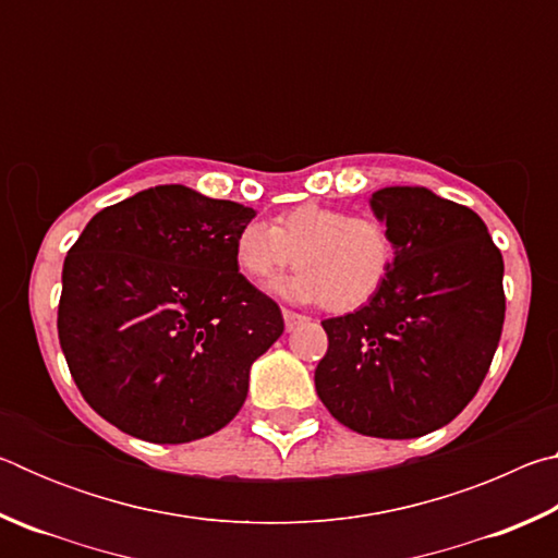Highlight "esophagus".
Here are the masks:
<instances>
[{
  "instance_id": "1",
  "label": "esophagus",
  "mask_w": 558,
  "mask_h": 558,
  "mask_svg": "<svg viewBox=\"0 0 558 558\" xmlns=\"http://www.w3.org/2000/svg\"><path fill=\"white\" fill-rule=\"evenodd\" d=\"M282 319H286V329H288V332H292V329H295L298 325L305 323V317L298 315V313H292V310H282Z\"/></svg>"
}]
</instances>
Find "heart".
<instances>
[{
    "label": "heart",
    "mask_w": 558,
    "mask_h": 558,
    "mask_svg": "<svg viewBox=\"0 0 558 558\" xmlns=\"http://www.w3.org/2000/svg\"><path fill=\"white\" fill-rule=\"evenodd\" d=\"M292 258L300 268L276 282L278 295L352 313L379 295L393 266V241L372 216L315 202L292 206L270 226L248 223L235 233V270L253 286H266Z\"/></svg>",
    "instance_id": "b5f03b06"
}]
</instances>
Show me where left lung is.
<instances>
[{
	"label": "left lung",
	"instance_id": "obj_1",
	"mask_svg": "<svg viewBox=\"0 0 558 558\" xmlns=\"http://www.w3.org/2000/svg\"><path fill=\"white\" fill-rule=\"evenodd\" d=\"M393 266L372 302L325 319L315 389L362 436L418 438L465 409L505 323L502 253L480 216L426 186L372 194Z\"/></svg>",
	"mask_w": 558,
	"mask_h": 558
}]
</instances>
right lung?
<instances>
[{"label": "right lung", "instance_id": "1", "mask_svg": "<svg viewBox=\"0 0 558 558\" xmlns=\"http://www.w3.org/2000/svg\"><path fill=\"white\" fill-rule=\"evenodd\" d=\"M253 216L162 184L98 211L65 256L63 356L90 409L128 436L199 440L241 411L251 364L286 327L235 270Z\"/></svg>", "mask_w": 558, "mask_h": 558}]
</instances>
